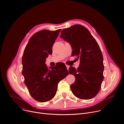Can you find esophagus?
<instances>
[{"mask_svg": "<svg viewBox=\"0 0 124 124\" xmlns=\"http://www.w3.org/2000/svg\"><path fill=\"white\" fill-rule=\"evenodd\" d=\"M65 65H66V68H67V69H68V70L69 69V68H70V65H68V64H66Z\"/></svg>", "mask_w": 124, "mask_h": 124, "instance_id": "esophagus-1", "label": "esophagus"}]
</instances>
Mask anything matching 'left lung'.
<instances>
[{"mask_svg":"<svg viewBox=\"0 0 124 124\" xmlns=\"http://www.w3.org/2000/svg\"><path fill=\"white\" fill-rule=\"evenodd\" d=\"M60 37L70 44L73 55L80 59L78 69L72 66L69 68L70 73L75 78L70 85L72 93L84 100L94 97L104 79L103 58L97 42L87 28L81 25L64 29Z\"/></svg>","mask_w":124,"mask_h":124,"instance_id":"8db88e82","label":"left lung"}]
</instances>
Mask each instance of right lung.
Instances as JSON below:
<instances>
[{
    "label": "right lung",
    "mask_w": 124,
    "mask_h": 124,
    "mask_svg": "<svg viewBox=\"0 0 124 124\" xmlns=\"http://www.w3.org/2000/svg\"><path fill=\"white\" fill-rule=\"evenodd\" d=\"M61 29L43 30L35 33L26 45L22 56V73L24 83L31 96L40 102L52 99L59 82L69 74L64 63L49 70L45 63Z\"/></svg>",
    "instance_id": "add662e5"
}]
</instances>
